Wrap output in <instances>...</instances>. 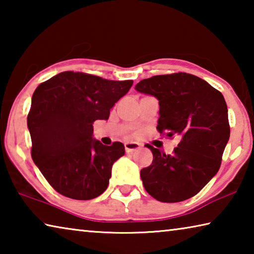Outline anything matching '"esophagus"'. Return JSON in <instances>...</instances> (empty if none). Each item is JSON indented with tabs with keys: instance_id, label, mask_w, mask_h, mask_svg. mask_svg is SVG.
<instances>
[{
	"instance_id": "1",
	"label": "esophagus",
	"mask_w": 254,
	"mask_h": 254,
	"mask_svg": "<svg viewBox=\"0 0 254 254\" xmlns=\"http://www.w3.org/2000/svg\"><path fill=\"white\" fill-rule=\"evenodd\" d=\"M124 147H126L127 152H133L140 148V145L135 142H127L124 143Z\"/></svg>"
}]
</instances>
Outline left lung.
I'll return each instance as SVG.
<instances>
[{"label": "left lung", "mask_w": 254, "mask_h": 254, "mask_svg": "<svg viewBox=\"0 0 254 254\" xmlns=\"http://www.w3.org/2000/svg\"><path fill=\"white\" fill-rule=\"evenodd\" d=\"M135 89L159 101L158 131L180 137L173 154L145 144L153 154L151 165L140 173L145 190L162 203L190 198L220 169L230 139L224 97L206 80L186 72L142 79Z\"/></svg>", "instance_id": "1"}]
</instances>
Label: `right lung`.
Returning a JSON list of instances; mask_svg holds the SVG:
<instances>
[{
  "instance_id": "1",
  "label": "right lung",
  "mask_w": 254,
  "mask_h": 254,
  "mask_svg": "<svg viewBox=\"0 0 254 254\" xmlns=\"http://www.w3.org/2000/svg\"><path fill=\"white\" fill-rule=\"evenodd\" d=\"M132 84L64 71L34 91L27 120L32 160L59 194L88 200L106 190L112 166L126 149L94 139L93 123L109 119Z\"/></svg>"
}]
</instances>
